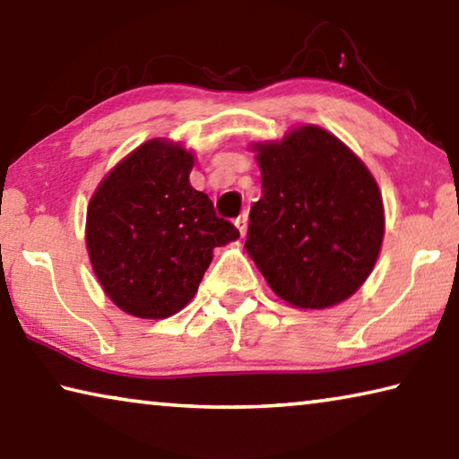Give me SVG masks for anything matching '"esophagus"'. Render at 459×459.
Instances as JSON below:
<instances>
[{"instance_id": "1", "label": "esophagus", "mask_w": 459, "mask_h": 459, "mask_svg": "<svg viewBox=\"0 0 459 459\" xmlns=\"http://www.w3.org/2000/svg\"><path fill=\"white\" fill-rule=\"evenodd\" d=\"M247 221H248V216H247V212H243V214H240L238 216V219L235 221V224H237V229H238V232H240V235H247Z\"/></svg>"}]
</instances>
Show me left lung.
Listing matches in <instances>:
<instances>
[{"label": "left lung", "instance_id": "obj_1", "mask_svg": "<svg viewBox=\"0 0 459 459\" xmlns=\"http://www.w3.org/2000/svg\"><path fill=\"white\" fill-rule=\"evenodd\" d=\"M251 150L263 196L248 214V257L290 306L342 304L372 273L385 237L383 196L370 169L317 126Z\"/></svg>", "mask_w": 459, "mask_h": 459}]
</instances>
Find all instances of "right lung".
Wrapping results in <instances>:
<instances>
[{"instance_id":"1","label":"right lung","mask_w":459,"mask_h":459,"mask_svg":"<svg viewBox=\"0 0 459 459\" xmlns=\"http://www.w3.org/2000/svg\"><path fill=\"white\" fill-rule=\"evenodd\" d=\"M194 152L155 137L108 172L87 208L92 271L115 306L164 320L196 295L216 247L238 238L211 198L192 188Z\"/></svg>"}]
</instances>
